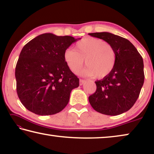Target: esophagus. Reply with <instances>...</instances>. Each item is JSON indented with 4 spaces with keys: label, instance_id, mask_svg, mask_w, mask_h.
<instances>
[{
    "label": "esophagus",
    "instance_id": "34e87169",
    "mask_svg": "<svg viewBox=\"0 0 154 154\" xmlns=\"http://www.w3.org/2000/svg\"><path fill=\"white\" fill-rule=\"evenodd\" d=\"M85 82V80H84V79H80L79 80V85H82Z\"/></svg>",
    "mask_w": 154,
    "mask_h": 154
}]
</instances>
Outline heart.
<instances>
[{"label":"heart","instance_id":"heart-1","mask_svg":"<svg viewBox=\"0 0 154 154\" xmlns=\"http://www.w3.org/2000/svg\"><path fill=\"white\" fill-rule=\"evenodd\" d=\"M63 58L71 71L77 74L85 63L87 66L82 74L101 79L110 74L116 62V54L113 47L105 41L94 37H85L78 41L74 49L68 48Z\"/></svg>","mask_w":154,"mask_h":154}]
</instances>
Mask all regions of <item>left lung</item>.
<instances>
[{
	"label": "left lung",
	"mask_w": 154,
	"mask_h": 154,
	"mask_svg": "<svg viewBox=\"0 0 154 154\" xmlns=\"http://www.w3.org/2000/svg\"><path fill=\"white\" fill-rule=\"evenodd\" d=\"M88 35L106 41L116 54L113 69L108 76L95 82L96 90L89 96V102L95 111L102 114L123 113L136 103L144 83L142 56L132 43L122 36L106 32Z\"/></svg>",
	"instance_id": "left-lung-1"
}]
</instances>
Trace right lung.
Here are the masks:
<instances>
[{
  "label": "right lung",
  "mask_w": 154,
  "mask_h": 154,
  "mask_svg": "<svg viewBox=\"0 0 154 154\" xmlns=\"http://www.w3.org/2000/svg\"><path fill=\"white\" fill-rule=\"evenodd\" d=\"M80 38L42 34L24 46L16 67L17 93L28 110L39 116L60 112L79 80L65 63L64 51Z\"/></svg>",
  "instance_id": "right-lung-1"
}]
</instances>
